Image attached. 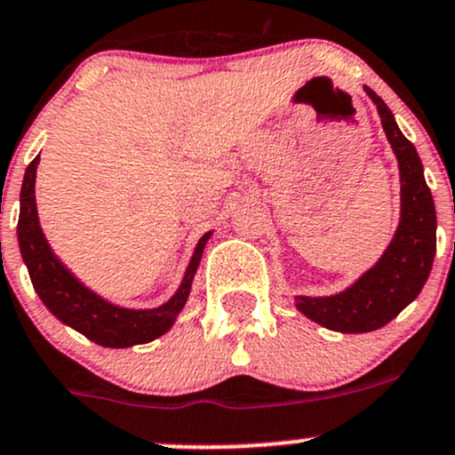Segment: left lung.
<instances>
[{
	"label": "left lung",
	"instance_id": "left-lung-1",
	"mask_svg": "<svg viewBox=\"0 0 455 455\" xmlns=\"http://www.w3.org/2000/svg\"><path fill=\"white\" fill-rule=\"evenodd\" d=\"M364 92L378 106L386 139L397 156L402 182L399 226L382 258L345 291L325 297L295 295V306L301 315L343 334L379 330L412 304L427 282L436 253V208L425 184L421 158L402 134L382 97L369 86H364Z\"/></svg>",
	"mask_w": 455,
	"mask_h": 455
}]
</instances>
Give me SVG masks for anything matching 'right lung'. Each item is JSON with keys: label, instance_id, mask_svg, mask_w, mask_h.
I'll list each match as a JSON object with an SVG mask.
<instances>
[{"label": "right lung", "instance_id": "obj_1", "mask_svg": "<svg viewBox=\"0 0 455 455\" xmlns=\"http://www.w3.org/2000/svg\"><path fill=\"white\" fill-rule=\"evenodd\" d=\"M38 163H41V158L36 156L28 164L26 175H23L21 197H19L21 210H19L17 236L34 291L38 292L47 310L58 321L84 334L92 343L112 347V349L151 343L158 336L167 334L180 312H182L184 304H187L193 277L197 273L199 262H202L204 247H206L212 232H206L199 238L193 258H190L187 271H184L182 284L169 301H164L158 307H145V310L116 306L101 295H97L89 286L82 284L69 268L58 260V256L47 243L41 221H38L36 197H34Z\"/></svg>", "mask_w": 455, "mask_h": 455}]
</instances>
